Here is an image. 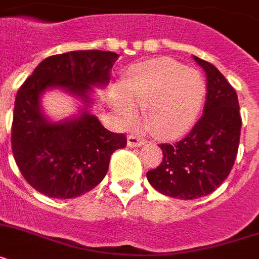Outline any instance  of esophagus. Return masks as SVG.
<instances>
[{
	"mask_svg": "<svg viewBox=\"0 0 259 259\" xmlns=\"http://www.w3.org/2000/svg\"><path fill=\"white\" fill-rule=\"evenodd\" d=\"M146 143V141L143 138L138 136H129L127 137V146L130 147H141Z\"/></svg>",
	"mask_w": 259,
	"mask_h": 259,
	"instance_id": "34e87169",
	"label": "esophagus"
}]
</instances>
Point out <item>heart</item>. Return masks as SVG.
<instances>
[{
    "instance_id": "b5f03b06",
    "label": "heart",
    "mask_w": 259,
    "mask_h": 259,
    "mask_svg": "<svg viewBox=\"0 0 259 259\" xmlns=\"http://www.w3.org/2000/svg\"><path fill=\"white\" fill-rule=\"evenodd\" d=\"M206 83L198 70L168 58H157L129 67L113 96V108L125 121H134L137 108H147L152 129L165 137L184 134L197 122L206 99Z\"/></svg>"
}]
</instances>
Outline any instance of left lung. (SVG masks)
Returning <instances> with one entry per match:
<instances>
[{
    "mask_svg": "<svg viewBox=\"0 0 259 259\" xmlns=\"http://www.w3.org/2000/svg\"><path fill=\"white\" fill-rule=\"evenodd\" d=\"M193 58L206 73L203 116L180 142L160 145L163 161L147 172L157 192L186 201L210 194L228 177L241 132L235 89L212 64Z\"/></svg>",
    "mask_w": 259,
    "mask_h": 259,
    "instance_id": "obj_1",
    "label": "left lung"
}]
</instances>
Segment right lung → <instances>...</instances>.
Instances as JSON below:
<instances>
[{
  "label": "right lung",
  "instance_id": "obj_1",
  "mask_svg": "<svg viewBox=\"0 0 259 259\" xmlns=\"http://www.w3.org/2000/svg\"><path fill=\"white\" fill-rule=\"evenodd\" d=\"M118 55L74 51L42 60L15 96L11 147L26 181L49 198L69 199L103 181L109 159L126 137L105 129L91 112L95 90L104 89ZM60 89L80 103L78 113L55 121L42 109L47 91Z\"/></svg>",
  "mask_w": 259,
  "mask_h": 259
}]
</instances>
